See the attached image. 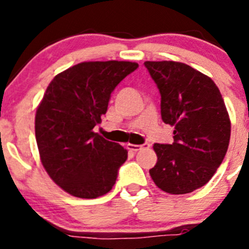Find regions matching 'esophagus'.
Returning <instances> with one entry per match:
<instances>
[{"instance_id": "34e87169", "label": "esophagus", "mask_w": 249, "mask_h": 249, "mask_svg": "<svg viewBox=\"0 0 249 249\" xmlns=\"http://www.w3.org/2000/svg\"><path fill=\"white\" fill-rule=\"evenodd\" d=\"M148 147H149L148 143H144V144H131V143H128V144H127V149H129V151H133V152L141 151V149H143V148H148Z\"/></svg>"}]
</instances>
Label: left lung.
Segmentation results:
<instances>
[{
    "mask_svg": "<svg viewBox=\"0 0 249 249\" xmlns=\"http://www.w3.org/2000/svg\"><path fill=\"white\" fill-rule=\"evenodd\" d=\"M160 93V116L175 127L172 144H153L157 163L149 175L158 188L186 195L210 181L227 153L231 121L210 77L175 61H146Z\"/></svg>",
    "mask_w": 249,
    "mask_h": 249,
    "instance_id": "left-lung-1",
    "label": "left lung"
}]
</instances>
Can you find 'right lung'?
<instances>
[{"instance_id": "right-lung-1", "label": "right lung", "mask_w": 249, "mask_h": 249, "mask_svg": "<svg viewBox=\"0 0 249 249\" xmlns=\"http://www.w3.org/2000/svg\"><path fill=\"white\" fill-rule=\"evenodd\" d=\"M138 63L81 62L51 81L35 118L39 158L52 181L78 198L108 193L127 149L93 132L116 86Z\"/></svg>"}]
</instances>
